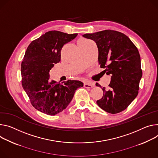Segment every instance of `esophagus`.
<instances>
[{"label":"esophagus","mask_w":158,"mask_h":158,"mask_svg":"<svg viewBox=\"0 0 158 158\" xmlns=\"http://www.w3.org/2000/svg\"><path fill=\"white\" fill-rule=\"evenodd\" d=\"M84 87L85 88H89V89H91L94 87V85L93 84L92 82H84Z\"/></svg>","instance_id":"obj_1"}]
</instances>
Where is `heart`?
Wrapping results in <instances>:
<instances>
[{
	"label": "heart",
	"instance_id": "obj_1",
	"mask_svg": "<svg viewBox=\"0 0 158 158\" xmlns=\"http://www.w3.org/2000/svg\"><path fill=\"white\" fill-rule=\"evenodd\" d=\"M89 41H89V40H85V39H81V40L79 41V42H80V43H83V44H84V43H88V42H89Z\"/></svg>",
	"mask_w": 158,
	"mask_h": 158
}]
</instances>
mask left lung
Masks as SVG:
<instances>
[{
	"instance_id": "left-lung-1",
	"label": "left lung",
	"mask_w": 158,
	"mask_h": 158,
	"mask_svg": "<svg viewBox=\"0 0 158 158\" xmlns=\"http://www.w3.org/2000/svg\"><path fill=\"white\" fill-rule=\"evenodd\" d=\"M82 36L95 41L100 67L111 76L108 89L102 88L103 96L96 103L111 114L123 111L137 97L142 76L137 47L127 36L114 30L87 33Z\"/></svg>"
}]
</instances>
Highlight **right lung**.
Segmentation results:
<instances>
[{
  "label": "right lung",
  "mask_w": 158,
  "mask_h": 158,
  "mask_svg": "<svg viewBox=\"0 0 158 158\" xmlns=\"http://www.w3.org/2000/svg\"><path fill=\"white\" fill-rule=\"evenodd\" d=\"M77 33L50 31L33 40L27 47L21 63L22 86L37 110L55 115L65 110L75 91L83 86L79 81L62 83L50 80V70L60 61L63 46L74 40Z\"/></svg>",
  "instance_id": "right-lung-1"
}]
</instances>
